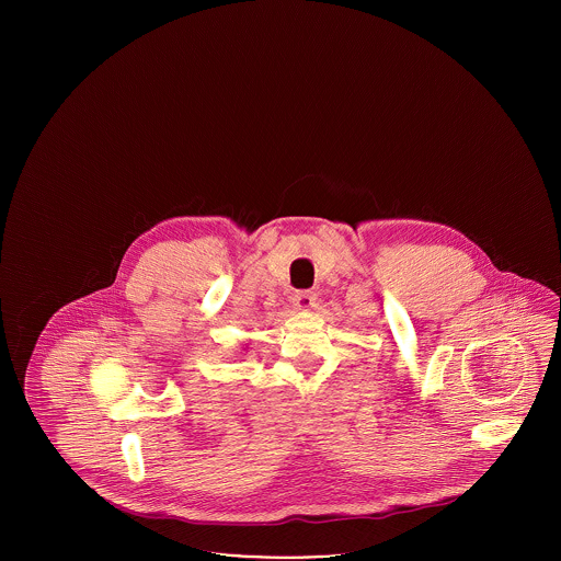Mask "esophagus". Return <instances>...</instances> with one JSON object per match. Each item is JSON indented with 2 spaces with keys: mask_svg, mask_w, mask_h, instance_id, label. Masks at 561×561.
<instances>
[{
  "mask_svg": "<svg viewBox=\"0 0 561 561\" xmlns=\"http://www.w3.org/2000/svg\"><path fill=\"white\" fill-rule=\"evenodd\" d=\"M293 302L298 311H309L316 305V294L307 293V290L296 293L294 294Z\"/></svg>",
  "mask_w": 561,
  "mask_h": 561,
  "instance_id": "obj_1",
  "label": "esophagus"
}]
</instances>
